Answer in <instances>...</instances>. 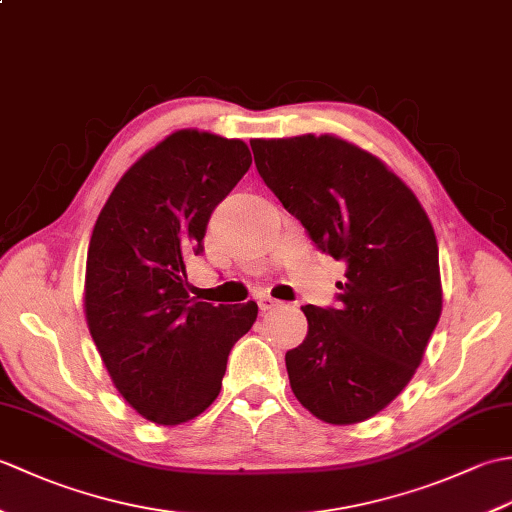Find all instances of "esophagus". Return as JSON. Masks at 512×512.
Returning a JSON list of instances; mask_svg holds the SVG:
<instances>
[{
	"instance_id": "34e87169",
	"label": "esophagus",
	"mask_w": 512,
	"mask_h": 512,
	"mask_svg": "<svg viewBox=\"0 0 512 512\" xmlns=\"http://www.w3.org/2000/svg\"><path fill=\"white\" fill-rule=\"evenodd\" d=\"M279 303H281V301L273 299L270 295H259V297H257V306H259V310H262V312H268V310L277 308Z\"/></svg>"
}]
</instances>
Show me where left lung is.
Listing matches in <instances>:
<instances>
[{
    "label": "left lung",
    "mask_w": 512,
    "mask_h": 512,
    "mask_svg": "<svg viewBox=\"0 0 512 512\" xmlns=\"http://www.w3.org/2000/svg\"><path fill=\"white\" fill-rule=\"evenodd\" d=\"M250 147L284 209L345 262L336 308H301L308 334L286 352L290 387L323 422H363L407 387L438 325L436 233L407 184L352 143L306 134Z\"/></svg>",
    "instance_id": "1"
}]
</instances>
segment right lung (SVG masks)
Masks as SVG:
<instances>
[{
	"mask_svg": "<svg viewBox=\"0 0 512 512\" xmlns=\"http://www.w3.org/2000/svg\"><path fill=\"white\" fill-rule=\"evenodd\" d=\"M250 151L180 129L127 169L94 224L85 317L116 389L140 416L173 427L220 394L233 345L257 303L189 295L187 259L204 250L211 213L248 171Z\"/></svg>",
	"mask_w": 512,
	"mask_h": 512,
	"instance_id": "add662e5",
	"label": "right lung"
}]
</instances>
